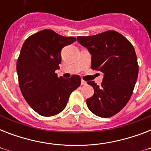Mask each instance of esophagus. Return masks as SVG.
I'll use <instances>...</instances> for the list:
<instances>
[{
    "label": "esophagus",
    "mask_w": 151,
    "mask_h": 151,
    "mask_svg": "<svg viewBox=\"0 0 151 151\" xmlns=\"http://www.w3.org/2000/svg\"><path fill=\"white\" fill-rule=\"evenodd\" d=\"M81 85H87V82H86V81H85L81 80Z\"/></svg>",
    "instance_id": "obj_1"
}]
</instances>
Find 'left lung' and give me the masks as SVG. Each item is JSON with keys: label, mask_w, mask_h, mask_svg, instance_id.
<instances>
[{"label": "left lung", "mask_w": 151, "mask_h": 151, "mask_svg": "<svg viewBox=\"0 0 151 151\" xmlns=\"http://www.w3.org/2000/svg\"><path fill=\"white\" fill-rule=\"evenodd\" d=\"M77 39L92 55V69L103 73L101 86L88 81L94 88V95L86 100L88 107L96 116L112 117L123 109L133 92L139 73L135 49L114 30Z\"/></svg>", "instance_id": "left-lung-1"}]
</instances>
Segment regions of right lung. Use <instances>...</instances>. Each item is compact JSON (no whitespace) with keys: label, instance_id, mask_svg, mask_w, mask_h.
<instances>
[{"label":"right lung","instance_id":"1","mask_svg":"<svg viewBox=\"0 0 151 151\" xmlns=\"http://www.w3.org/2000/svg\"><path fill=\"white\" fill-rule=\"evenodd\" d=\"M76 41L52 29L33 34L22 45L16 64L20 90L27 103L45 117L58 114L81 85L79 75L65 79L55 71L61 63V50Z\"/></svg>","mask_w":151,"mask_h":151}]
</instances>
